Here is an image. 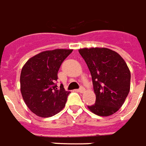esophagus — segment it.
<instances>
[{
    "label": "esophagus",
    "mask_w": 146,
    "mask_h": 146,
    "mask_svg": "<svg viewBox=\"0 0 146 146\" xmlns=\"http://www.w3.org/2000/svg\"><path fill=\"white\" fill-rule=\"evenodd\" d=\"M84 90H85V89H84L83 87H82V86H81L80 88H79V89H78V92H84Z\"/></svg>",
    "instance_id": "obj_1"
}]
</instances>
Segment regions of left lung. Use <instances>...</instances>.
<instances>
[{
  "label": "left lung",
  "mask_w": 146,
  "mask_h": 146,
  "mask_svg": "<svg viewBox=\"0 0 146 146\" xmlns=\"http://www.w3.org/2000/svg\"><path fill=\"white\" fill-rule=\"evenodd\" d=\"M92 76L96 103L89 108L99 116L112 115L120 109L130 91L131 73L124 59L107 48L78 50Z\"/></svg>",
  "instance_id": "obj_1"
}]
</instances>
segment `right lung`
I'll return each mask as SVG.
<instances>
[{
	"label": "right lung",
	"mask_w": 146,
	"mask_h": 146,
	"mask_svg": "<svg viewBox=\"0 0 146 146\" xmlns=\"http://www.w3.org/2000/svg\"><path fill=\"white\" fill-rule=\"evenodd\" d=\"M72 50L57 49L39 53L25 63L20 76L21 92L31 111L41 117L57 114L65 106L70 92L57 87V73Z\"/></svg>",
	"instance_id": "1"
}]
</instances>
